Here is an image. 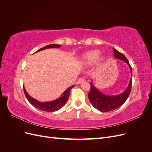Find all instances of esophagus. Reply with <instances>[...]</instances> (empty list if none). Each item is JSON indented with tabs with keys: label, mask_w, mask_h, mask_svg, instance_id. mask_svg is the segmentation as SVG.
Returning a JSON list of instances; mask_svg holds the SVG:
<instances>
[{
	"label": "esophagus",
	"mask_w": 152,
	"mask_h": 152,
	"mask_svg": "<svg viewBox=\"0 0 152 152\" xmlns=\"http://www.w3.org/2000/svg\"><path fill=\"white\" fill-rule=\"evenodd\" d=\"M84 81H85V79H83V78H80V79L77 82V84H80L81 83H82V82Z\"/></svg>",
	"instance_id": "obj_1"
}]
</instances>
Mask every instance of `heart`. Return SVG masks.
Masks as SVG:
<instances>
[{
    "label": "heart",
    "mask_w": 152,
    "mask_h": 152,
    "mask_svg": "<svg viewBox=\"0 0 152 152\" xmlns=\"http://www.w3.org/2000/svg\"><path fill=\"white\" fill-rule=\"evenodd\" d=\"M101 52L98 50H93L85 53L81 59V63L84 65H89L94 63L100 58Z\"/></svg>",
    "instance_id": "b5f03b06"
}]
</instances>
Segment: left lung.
<instances>
[{
	"mask_svg": "<svg viewBox=\"0 0 152 152\" xmlns=\"http://www.w3.org/2000/svg\"><path fill=\"white\" fill-rule=\"evenodd\" d=\"M114 57L117 59L123 61L126 63L129 66L131 71V75L132 76V68L129 65L126 56L120 52H118L116 49H113ZM91 82V89L89 93L88 94V98L91 104L102 112H107L113 111L117 109L125 103L129 96L130 94L132 86V78H131L130 81L126 89L122 93L117 95H107L102 93L97 87H96L92 79Z\"/></svg>",
	"mask_w": 152,
	"mask_h": 152,
	"instance_id": "8db88e82",
	"label": "left lung"
}]
</instances>
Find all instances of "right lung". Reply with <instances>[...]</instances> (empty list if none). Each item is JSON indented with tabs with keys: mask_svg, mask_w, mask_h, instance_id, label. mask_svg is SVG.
<instances>
[{
	"mask_svg": "<svg viewBox=\"0 0 152 152\" xmlns=\"http://www.w3.org/2000/svg\"><path fill=\"white\" fill-rule=\"evenodd\" d=\"M61 46V45H59V44H50L39 49L37 51H36L35 53L39 52L40 50H42L46 49L59 48ZM74 86L75 85L68 87V88L61 94V96H59L58 99L53 101H50V102H39V101L37 100L36 99L32 98L31 96H30L29 94L27 93L24 86H23V89H24V93L27 99L28 100V102L33 105L34 107H35L36 108H37L39 110H42V111H44V112H53L57 111V110L61 108L63 106L66 104L67 100L68 99L69 96H70V91Z\"/></svg>",
	"mask_w": 152,
	"mask_h": 152,
	"instance_id": "add662e5",
	"label": "right lung"
}]
</instances>
